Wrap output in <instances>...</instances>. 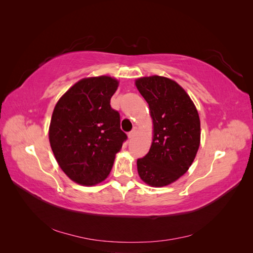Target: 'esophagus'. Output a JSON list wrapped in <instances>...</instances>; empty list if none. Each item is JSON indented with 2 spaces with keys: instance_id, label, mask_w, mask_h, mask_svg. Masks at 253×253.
<instances>
[{
  "instance_id": "34e87169",
  "label": "esophagus",
  "mask_w": 253,
  "mask_h": 253,
  "mask_svg": "<svg viewBox=\"0 0 253 253\" xmlns=\"http://www.w3.org/2000/svg\"><path fill=\"white\" fill-rule=\"evenodd\" d=\"M137 131H138V128H137V126H135V127L132 129V131L128 133V138H129V139H132L133 137L137 134Z\"/></svg>"
}]
</instances>
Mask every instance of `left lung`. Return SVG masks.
Returning <instances> with one entry per match:
<instances>
[{
  "instance_id": "obj_1",
  "label": "left lung",
  "mask_w": 253,
  "mask_h": 253,
  "mask_svg": "<svg viewBox=\"0 0 253 253\" xmlns=\"http://www.w3.org/2000/svg\"><path fill=\"white\" fill-rule=\"evenodd\" d=\"M153 121L150 151L137 160L139 177L155 188L169 186L193 164L201 144L200 115L179 84L163 76L135 80Z\"/></svg>"
}]
</instances>
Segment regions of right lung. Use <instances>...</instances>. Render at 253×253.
I'll return each instance as SVG.
<instances>
[{
  "mask_svg": "<svg viewBox=\"0 0 253 253\" xmlns=\"http://www.w3.org/2000/svg\"><path fill=\"white\" fill-rule=\"evenodd\" d=\"M119 81L110 76L83 78L61 97L48 129L53 155L66 176L82 186L103 181L126 135L111 108Z\"/></svg>",
  "mask_w": 253,
  "mask_h": 253,
  "instance_id": "add662e5",
  "label": "right lung"
}]
</instances>
